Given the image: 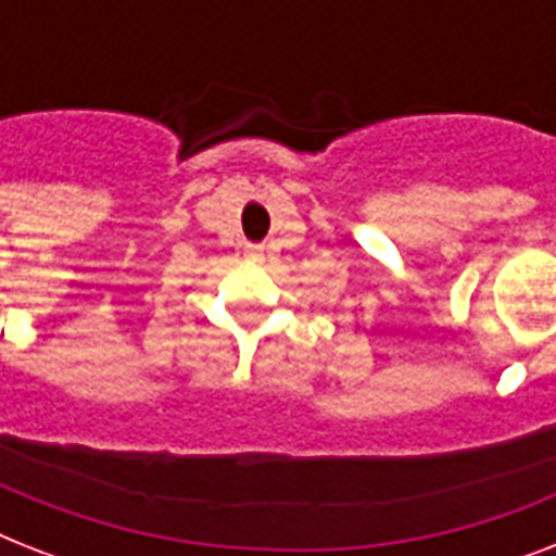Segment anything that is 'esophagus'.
<instances>
[{"instance_id":"esophagus-1","label":"esophagus","mask_w":556,"mask_h":556,"mask_svg":"<svg viewBox=\"0 0 556 556\" xmlns=\"http://www.w3.org/2000/svg\"><path fill=\"white\" fill-rule=\"evenodd\" d=\"M262 256H265L262 244H248V260H262Z\"/></svg>"}]
</instances>
